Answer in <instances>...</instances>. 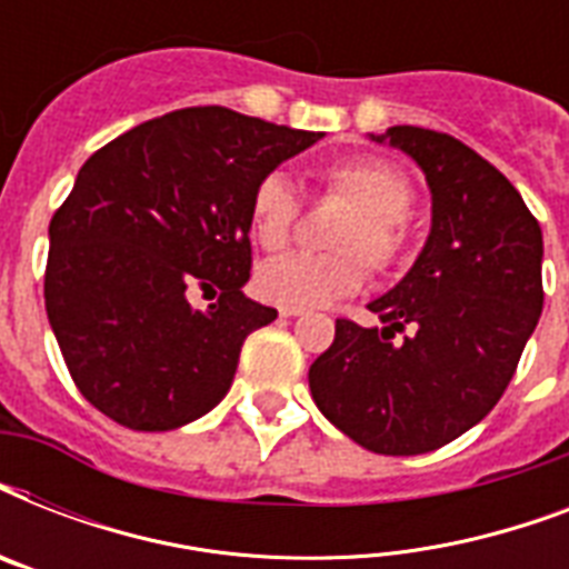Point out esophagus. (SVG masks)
<instances>
[{
  "instance_id": "1",
  "label": "esophagus",
  "mask_w": 569,
  "mask_h": 569,
  "mask_svg": "<svg viewBox=\"0 0 569 569\" xmlns=\"http://www.w3.org/2000/svg\"><path fill=\"white\" fill-rule=\"evenodd\" d=\"M303 307H292V303H280V316L283 319H295V316H303Z\"/></svg>"
}]
</instances>
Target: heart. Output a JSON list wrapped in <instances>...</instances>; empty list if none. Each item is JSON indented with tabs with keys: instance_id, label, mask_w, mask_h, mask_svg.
Listing matches in <instances>:
<instances>
[{
	"instance_id": "b5f03b06",
	"label": "heart",
	"mask_w": 569,
	"mask_h": 569,
	"mask_svg": "<svg viewBox=\"0 0 569 569\" xmlns=\"http://www.w3.org/2000/svg\"><path fill=\"white\" fill-rule=\"evenodd\" d=\"M330 194L351 203L330 244V253H286L257 271L259 292L268 301L292 307H319L355 295L366 283L370 266L392 271L413 253L410 203L413 186L396 164L357 156L330 164L325 171ZM301 200L295 182L280 171L266 173L250 194V230L266 250H283L298 227Z\"/></svg>"
}]
</instances>
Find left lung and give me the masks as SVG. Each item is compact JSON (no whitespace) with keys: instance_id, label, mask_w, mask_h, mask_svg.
<instances>
[{"instance_id":"obj_1","label":"left lung","mask_w":569,"mask_h":569,"mask_svg":"<svg viewBox=\"0 0 569 569\" xmlns=\"http://www.w3.org/2000/svg\"><path fill=\"white\" fill-rule=\"evenodd\" d=\"M369 138L422 168L431 232L369 303L383 328L337 319L310 392L363 449L425 455L481 422L511 383L543 310V232L505 173L458 138L422 127Z\"/></svg>"}]
</instances>
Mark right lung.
<instances>
[{
  "label": "right lung",
  "mask_w": 569,
  "mask_h": 569,
  "mask_svg": "<svg viewBox=\"0 0 569 569\" xmlns=\"http://www.w3.org/2000/svg\"><path fill=\"white\" fill-rule=\"evenodd\" d=\"M325 132L221 106L171 111L97 150L49 223L43 298L76 387L132 431H173L232 383L248 333L277 319L250 301V194ZM194 284H218L209 311Z\"/></svg>",
  "instance_id": "add662e5"
}]
</instances>
